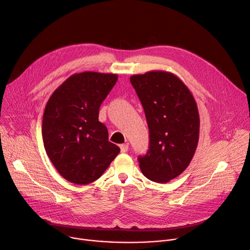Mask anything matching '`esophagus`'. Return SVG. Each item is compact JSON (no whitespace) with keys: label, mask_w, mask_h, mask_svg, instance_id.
Masks as SVG:
<instances>
[{"label":"esophagus","mask_w":250,"mask_h":250,"mask_svg":"<svg viewBox=\"0 0 250 250\" xmlns=\"http://www.w3.org/2000/svg\"><path fill=\"white\" fill-rule=\"evenodd\" d=\"M120 147H121V151H122V152H126V151L128 150V145H127V144L121 145Z\"/></svg>","instance_id":"34e87169"}]
</instances>
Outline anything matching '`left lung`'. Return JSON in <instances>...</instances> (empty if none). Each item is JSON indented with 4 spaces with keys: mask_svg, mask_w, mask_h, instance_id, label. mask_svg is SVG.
Listing matches in <instances>:
<instances>
[{
    "mask_svg": "<svg viewBox=\"0 0 250 250\" xmlns=\"http://www.w3.org/2000/svg\"><path fill=\"white\" fill-rule=\"evenodd\" d=\"M130 83L143 104L149 147L139 156L144 175L166 184L190 164L199 137V113L188 87L175 75L151 71L133 75Z\"/></svg>",
    "mask_w": 250,
    "mask_h": 250,
    "instance_id": "1",
    "label": "left lung"
}]
</instances>
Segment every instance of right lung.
<instances>
[{"mask_svg":"<svg viewBox=\"0 0 250 250\" xmlns=\"http://www.w3.org/2000/svg\"><path fill=\"white\" fill-rule=\"evenodd\" d=\"M117 81L116 74H75L47 103L42 126L44 149L59 173L72 184L97 180L121 151L108 142L107 128L99 122L100 106Z\"/></svg>","mask_w":250,"mask_h":250,"instance_id":"obj_1","label":"right lung"}]
</instances>
